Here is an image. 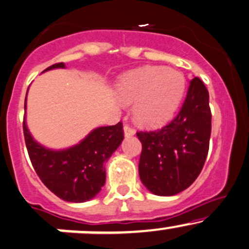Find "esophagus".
Returning a JSON list of instances; mask_svg holds the SVG:
<instances>
[{"instance_id": "obj_1", "label": "esophagus", "mask_w": 249, "mask_h": 249, "mask_svg": "<svg viewBox=\"0 0 249 249\" xmlns=\"http://www.w3.org/2000/svg\"><path fill=\"white\" fill-rule=\"evenodd\" d=\"M124 133H125V137H131V136H133L136 133L135 127L130 124H125L124 125Z\"/></svg>"}]
</instances>
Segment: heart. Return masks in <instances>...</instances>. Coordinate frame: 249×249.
Segmentation results:
<instances>
[{
    "instance_id": "obj_1",
    "label": "heart",
    "mask_w": 249,
    "mask_h": 249,
    "mask_svg": "<svg viewBox=\"0 0 249 249\" xmlns=\"http://www.w3.org/2000/svg\"><path fill=\"white\" fill-rule=\"evenodd\" d=\"M184 87V78L177 71L146 66L123 75L117 85V94L123 103H135L133 114L138 123L157 126L176 110Z\"/></svg>"
}]
</instances>
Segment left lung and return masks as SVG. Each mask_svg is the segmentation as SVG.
<instances>
[{
  "mask_svg": "<svg viewBox=\"0 0 249 249\" xmlns=\"http://www.w3.org/2000/svg\"><path fill=\"white\" fill-rule=\"evenodd\" d=\"M212 111L203 81H190L181 110L169 124L155 131H138L142 143L139 177L151 193L173 196L193 184L209 150Z\"/></svg>",
  "mask_w": 249,
  "mask_h": 249,
  "instance_id": "left-lung-1",
  "label": "left lung"
}]
</instances>
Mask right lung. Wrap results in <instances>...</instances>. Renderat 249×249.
Masks as SVG:
<instances>
[{"instance_id":"obj_1","label":"right lung","mask_w":249,"mask_h":249,"mask_svg":"<svg viewBox=\"0 0 249 249\" xmlns=\"http://www.w3.org/2000/svg\"><path fill=\"white\" fill-rule=\"evenodd\" d=\"M65 67L62 62L52 68ZM27 151L35 173L43 184L60 198L68 202H85L94 197L105 184L104 164L124 139L123 123L98 127L78 145L62 151L45 149L32 138L23 120Z\"/></svg>"}]
</instances>
